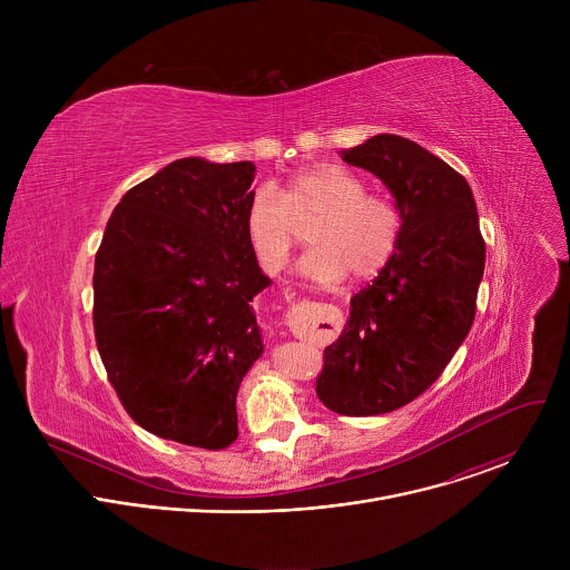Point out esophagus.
Returning <instances> with one entry per match:
<instances>
[{"instance_id":"34e87169","label":"esophagus","mask_w":570,"mask_h":570,"mask_svg":"<svg viewBox=\"0 0 570 570\" xmlns=\"http://www.w3.org/2000/svg\"><path fill=\"white\" fill-rule=\"evenodd\" d=\"M320 323L325 324L324 331L318 330ZM336 327H338L336 315L327 306H322L317 302H306L304 315H302V320H297L293 324V332L299 334V336H306V334H313V332H317V334H334Z\"/></svg>"}]
</instances>
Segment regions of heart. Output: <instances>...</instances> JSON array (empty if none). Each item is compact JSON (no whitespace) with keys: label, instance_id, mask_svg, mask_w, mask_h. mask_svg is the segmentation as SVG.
I'll use <instances>...</instances> for the list:
<instances>
[{"label":"heart","instance_id":"b5f03b06","mask_svg":"<svg viewBox=\"0 0 570 570\" xmlns=\"http://www.w3.org/2000/svg\"><path fill=\"white\" fill-rule=\"evenodd\" d=\"M282 198L271 187H259L246 209L250 250L266 273H279L299 227H308L313 248L299 259V273L322 284H336L347 273L356 279L376 277L394 257L401 238L396 205L370 194L363 178L345 167L320 161L295 174Z\"/></svg>","mask_w":570,"mask_h":570}]
</instances>
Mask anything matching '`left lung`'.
<instances>
[{
  "mask_svg": "<svg viewBox=\"0 0 570 570\" xmlns=\"http://www.w3.org/2000/svg\"><path fill=\"white\" fill-rule=\"evenodd\" d=\"M341 155L374 174L401 214L392 262L352 297L315 381L330 411L370 417L417 399L466 338L484 240L469 183L420 144L385 132Z\"/></svg>",
  "mask_w": 570,
  "mask_h": 570,
  "instance_id": "8db88e82",
  "label": "left lung"
}]
</instances>
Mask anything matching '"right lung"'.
<instances>
[{
  "mask_svg": "<svg viewBox=\"0 0 570 570\" xmlns=\"http://www.w3.org/2000/svg\"><path fill=\"white\" fill-rule=\"evenodd\" d=\"M253 161H171L115 207L95 259V336L128 415L148 433L218 451L264 341L271 286L246 236Z\"/></svg>",
  "mask_w": 570,
  "mask_h": 570,
  "instance_id": "obj_1",
  "label": "right lung"
}]
</instances>
